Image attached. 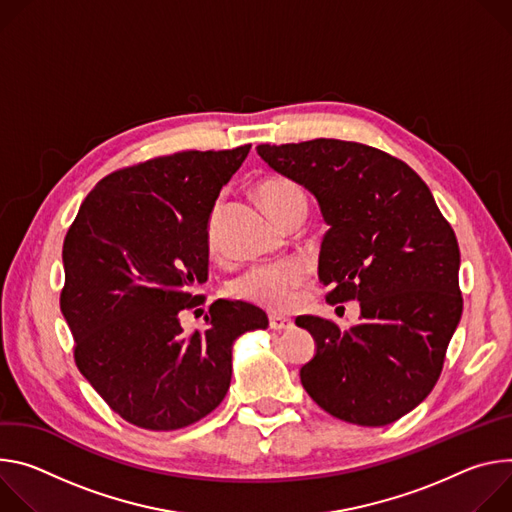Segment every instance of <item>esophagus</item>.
<instances>
[{
    "label": "esophagus",
    "instance_id": "34e87169",
    "mask_svg": "<svg viewBox=\"0 0 512 512\" xmlns=\"http://www.w3.org/2000/svg\"><path fill=\"white\" fill-rule=\"evenodd\" d=\"M270 327H272L274 331H287V329H293L295 323H293L289 317L270 315Z\"/></svg>",
    "mask_w": 512,
    "mask_h": 512
}]
</instances>
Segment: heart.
Segmentation results:
<instances>
[{
	"instance_id": "b5f03b06",
	"label": "heart",
	"mask_w": 512,
	"mask_h": 512,
	"mask_svg": "<svg viewBox=\"0 0 512 512\" xmlns=\"http://www.w3.org/2000/svg\"><path fill=\"white\" fill-rule=\"evenodd\" d=\"M258 197L276 221H282L295 209H307L303 189L287 177H266L258 185ZM215 215L209 221V246H215ZM307 270L301 262L289 260L278 264L254 266L232 285V293L244 301L260 305L264 309L282 311L293 301L295 291L303 285Z\"/></svg>"
}]
</instances>
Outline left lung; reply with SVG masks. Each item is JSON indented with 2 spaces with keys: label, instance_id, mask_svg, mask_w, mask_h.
Segmentation results:
<instances>
[{
  "label": "left lung",
  "instance_id": "8db88e82",
  "mask_svg": "<svg viewBox=\"0 0 512 512\" xmlns=\"http://www.w3.org/2000/svg\"><path fill=\"white\" fill-rule=\"evenodd\" d=\"M278 175L303 185L329 230L319 252L327 303L360 301V323L301 315L315 356L303 388L329 415L382 427L433 390L462 317L460 248L423 179L372 146L317 138L258 146Z\"/></svg>",
  "mask_w": 512,
  "mask_h": 512
}]
</instances>
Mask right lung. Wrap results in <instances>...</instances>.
Returning a JSON list of instances; mask_svg holds the SVG:
<instances>
[{"label": "right lung", "mask_w": 512, "mask_h": 512, "mask_svg": "<svg viewBox=\"0 0 512 512\" xmlns=\"http://www.w3.org/2000/svg\"><path fill=\"white\" fill-rule=\"evenodd\" d=\"M250 144L146 160L101 179L63 244L61 311L75 362L101 399L128 423L175 431L197 423L232 382L234 342L266 329L262 309L215 301L203 331L181 313L203 303L209 217Z\"/></svg>", "instance_id": "add662e5"}]
</instances>
